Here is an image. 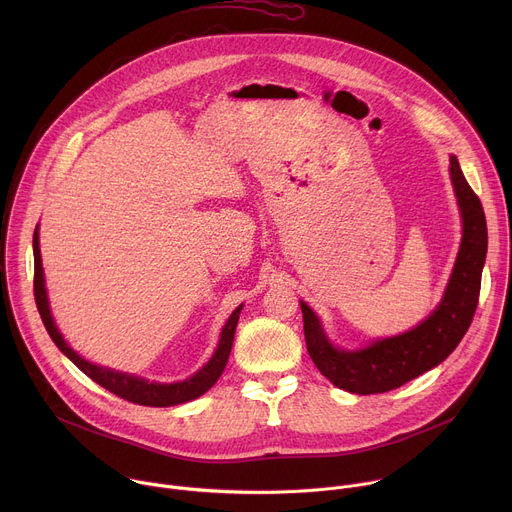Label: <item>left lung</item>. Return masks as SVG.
<instances>
[{"mask_svg": "<svg viewBox=\"0 0 512 512\" xmlns=\"http://www.w3.org/2000/svg\"><path fill=\"white\" fill-rule=\"evenodd\" d=\"M450 176L464 223L462 245L440 306L419 326L375 340L367 348L340 350L326 338L308 304L300 302L308 352L318 371L338 389L356 395L397 389L444 362L468 332L480 296L488 231L480 198L466 182L456 156H450Z\"/></svg>", "mask_w": 512, "mask_h": 512, "instance_id": "left-lung-1", "label": "left lung"}]
</instances>
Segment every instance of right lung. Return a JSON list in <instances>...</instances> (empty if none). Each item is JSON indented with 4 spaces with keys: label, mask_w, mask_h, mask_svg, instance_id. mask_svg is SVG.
<instances>
[{
    "label": "right lung",
    "mask_w": 512,
    "mask_h": 512,
    "mask_svg": "<svg viewBox=\"0 0 512 512\" xmlns=\"http://www.w3.org/2000/svg\"><path fill=\"white\" fill-rule=\"evenodd\" d=\"M34 298H36L40 318H42L50 338L54 340V344L62 350V354H66L87 377H91L95 383H99L113 395H117L125 401L137 403V405H145V407H172V405H180V403H186V401H192V399L204 395L218 381V377L223 375V371L227 367V360H229L233 340H235L239 314L243 310V306H239L231 314V318L227 320V324L221 332V340H218L214 354L210 356V360L200 371H196L190 379L166 385V383H150L141 377H133L129 373H119V371H113L107 367H99V364H93V362L85 360L83 356H79L64 342L62 334L58 332V328L52 320L50 306H48V296H46V287H44V269H42V259H40L38 227L34 231Z\"/></svg>",
    "instance_id": "right-lung-1"
}]
</instances>
